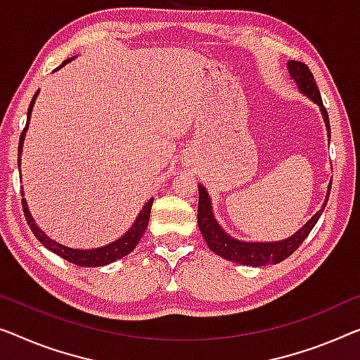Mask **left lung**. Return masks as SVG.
Returning <instances> with one entry per match:
<instances>
[{"mask_svg":"<svg viewBox=\"0 0 360 360\" xmlns=\"http://www.w3.org/2000/svg\"><path fill=\"white\" fill-rule=\"evenodd\" d=\"M288 71L291 74V79L297 84V87L304 95H307L310 100L315 101L320 106L321 116L326 124V131H328V139L331 136L330 132V120L328 112L321 101L320 90L315 84L312 72L307 68V64L300 61H289L288 63ZM330 187L326 192V198L321 205L320 210L299 229L297 233H294L291 238L278 240V243H245V240L234 239L228 233L223 231V228L219 226V223L214 219L212 212V200L208 197V192L202 184H198V208H197V223L198 229L208 248L214 254L223 257L229 262H236L240 265H249V266H265V265H275L280 264L284 259H288L294 250L299 249V245L304 243L309 233L312 231L315 224H317L321 212L325 210L326 202L330 197Z\"/></svg>","mask_w":360,"mask_h":360,"instance_id":"8db88e82","label":"left lung"}]
</instances>
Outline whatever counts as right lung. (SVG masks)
<instances>
[{"label":"right lung","instance_id":"add662e5","mask_svg":"<svg viewBox=\"0 0 360 360\" xmlns=\"http://www.w3.org/2000/svg\"><path fill=\"white\" fill-rule=\"evenodd\" d=\"M71 60H66L64 61L60 68H63L64 64L69 63ZM39 92H35L34 98L30 101V106H29V111H27V124L24 127L22 134H20V139H19V160H18V165H19V169H20V155H22V146H24V139H25V132H27V127H29V121H30V115H32V108H34V103H35V98ZM20 194L24 195V191L20 192ZM152 203H153V198H150V200L143 205V208L139 213V217L136 218V221L132 223V226L127 229V233L124 236H121L120 239H116L115 243L111 244H106L103 248H98V249H72V248H68V245H63L60 243H56V240H53L51 238H48V236L41 231V229L37 226L35 219L32 218V214L29 212V207H27V202L25 198H22V208H24V217L27 219V224H29L32 233L37 239L40 240V243L45 245L48 250H51L53 254L60 255L61 259L71 262L74 265H79V266H103V265H108L111 262H116L117 259H122V257L131 254V252L136 249V245L139 244V240L142 239V236L146 234V229H147V224H148V218H150V212H152Z\"/></svg>","mask_w":360,"mask_h":360}]
</instances>
